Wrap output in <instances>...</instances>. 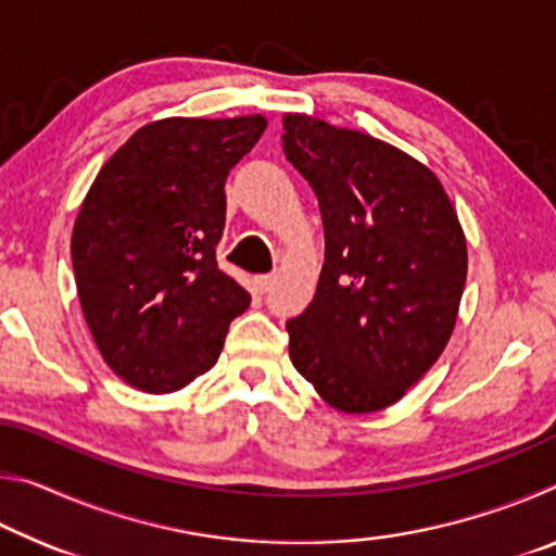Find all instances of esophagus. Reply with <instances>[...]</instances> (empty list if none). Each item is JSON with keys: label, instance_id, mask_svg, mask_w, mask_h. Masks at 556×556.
I'll return each instance as SVG.
<instances>
[{"label": "esophagus", "instance_id": "esophagus-1", "mask_svg": "<svg viewBox=\"0 0 556 556\" xmlns=\"http://www.w3.org/2000/svg\"><path fill=\"white\" fill-rule=\"evenodd\" d=\"M275 281H277V275H262V277H257V285H260L262 291H269L271 287H275Z\"/></svg>", "mask_w": 556, "mask_h": 556}]
</instances>
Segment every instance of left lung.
Segmentation results:
<instances>
[{
    "label": "left lung",
    "instance_id": "8db88e82",
    "mask_svg": "<svg viewBox=\"0 0 556 556\" xmlns=\"http://www.w3.org/2000/svg\"><path fill=\"white\" fill-rule=\"evenodd\" d=\"M281 149L314 188L326 260L287 321L289 357L331 407L397 402L444 351L466 287V238L417 159L355 129L285 115Z\"/></svg>",
    "mask_w": 556,
    "mask_h": 556
}]
</instances>
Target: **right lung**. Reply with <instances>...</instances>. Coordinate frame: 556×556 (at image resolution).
Masks as SVG:
<instances>
[{"mask_svg": "<svg viewBox=\"0 0 556 556\" xmlns=\"http://www.w3.org/2000/svg\"><path fill=\"white\" fill-rule=\"evenodd\" d=\"M267 119L168 117L137 129L100 168L71 257L102 357L131 388L164 394L211 370L250 294L225 275V178Z\"/></svg>", "mask_w": 556, "mask_h": 556, "instance_id": "1", "label": "right lung"}]
</instances>
